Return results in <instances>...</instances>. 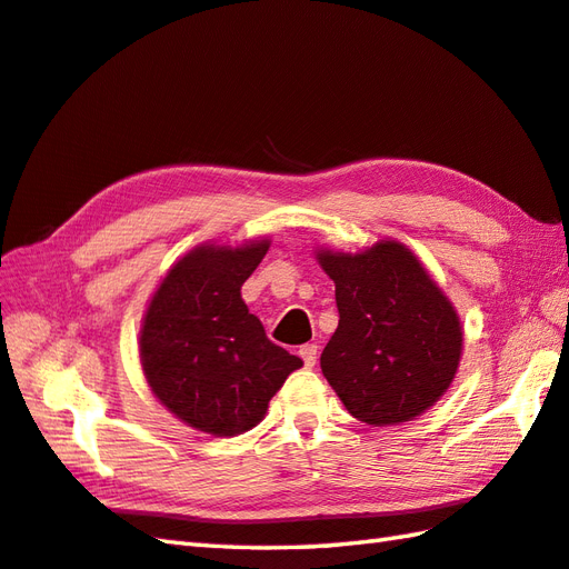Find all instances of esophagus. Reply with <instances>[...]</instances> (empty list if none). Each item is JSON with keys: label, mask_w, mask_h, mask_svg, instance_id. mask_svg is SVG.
<instances>
[{"label": "esophagus", "mask_w": 569, "mask_h": 569, "mask_svg": "<svg viewBox=\"0 0 569 569\" xmlns=\"http://www.w3.org/2000/svg\"><path fill=\"white\" fill-rule=\"evenodd\" d=\"M298 355L303 357L306 367H316V361H318V345H303V347H300Z\"/></svg>", "instance_id": "obj_1"}]
</instances>
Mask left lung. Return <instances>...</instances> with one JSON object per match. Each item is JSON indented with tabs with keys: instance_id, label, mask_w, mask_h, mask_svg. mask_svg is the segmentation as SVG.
<instances>
[{
	"instance_id": "obj_1",
	"label": "left lung",
	"mask_w": 569,
	"mask_h": 569,
	"mask_svg": "<svg viewBox=\"0 0 569 569\" xmlns=\"http://www.w3.org/2000/svg\"><path fill=\"white\" fill-rule=\"evenodd\" d=\"M316 259L335 281L340 310L320 367L345 408L367 426L426 413L462 359V322L450 298L396 239L355 253L322 247Z\"/></svg>"
}]
</instances>
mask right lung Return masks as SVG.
I'll return each mask as SVG.
<instances>
[{"mask_svg": "<svg viewBox=\"0 0 569 569\" xmlns=\"http://www.w3.org/2000/svg\"><path fill=\"white\" fill-rule=\"evenodd\" d=\"M271 239L204 244L180 257L156 288L139 332L151 393L186 426L234 438L259 426L288 373L303 367L273 345L241 300V283Z\"/></svg>", "mask_w": 569, "mask_h": 569, "instance_id": "add662e5", "label": "right lung"}]
</instances>
